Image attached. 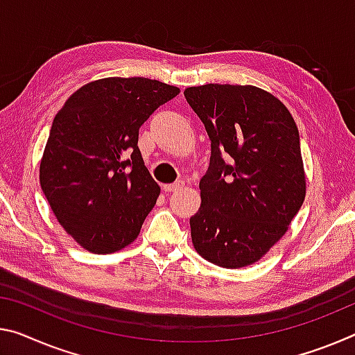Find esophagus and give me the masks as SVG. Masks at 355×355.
Segmentation results:
<instances>
[{"label":"esophagus","instance_id":"esophagus-1","mask_svg":"<svg viewBox=\"0 0 355 355\" xmlns=\"http://www.w3.org/2000/svg\"><path fill=\"white\" fill-rule=\"evenodd\" d=\"M184 187V182H175V183H171V184H164V191H167V193H172V191H178L182 189Z\"/></svg>","mask_w":355,"mask_h":355}]
</instances>
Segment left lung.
Masks as SVG:
<instances>
[{
  "instance_id": "obj_1",
  "label": "left lung",
  "mask_w": 355,
  "mask_h": 355,
  "mask_svg": "<svg viewBox=\"0 0 355 355\" xmlns=\"http://www.w3.org/2000/svg\"><path fill=\"white\" fill-rule=\"evenodd\" d=\"M184 98L211 142L191 239L205 261L251 266L288 232L306 194L299 129L278 98L252 85L207 83Z\"/></svg>"
}]
</instances>
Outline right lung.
I'll use <instances>...</instances> for the list:
<instances>
[{
	"mask_svg": "<svg viewBox=\"0 0 355 355\" xmlns=\"http://www.w3.org/2000/svg\"><path fill=\"white\" fill-rule=\"evenodd\" d=\"M178 93L151 78L107 77L78 88L56 114L39 180L58 223L87 251L107 254L137 239L161 193L139 129Z\"/></svg>",
	"mask_w": 355,
	"mask_h": 355,
	"instance_id": "1",
	"label": "right lung"
}]
</instances>
